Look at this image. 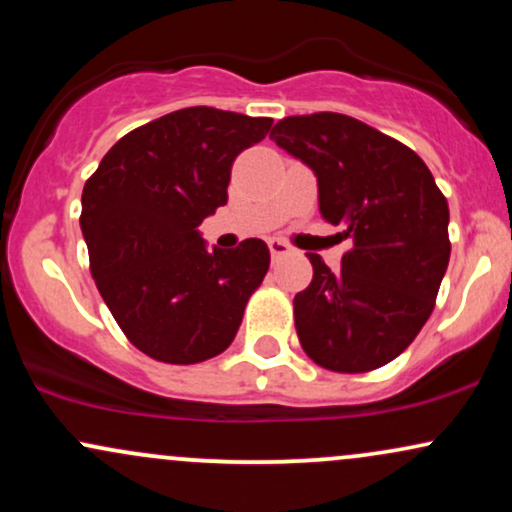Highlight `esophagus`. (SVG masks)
I'll use <instances>...</instances> for the list:
<instances>
[{
  "mask_svg": "<svg viewBox=\"0 0 512 512\" xmlns=\"http://www.w3.org/2000/svg\"><path fill=\"white\" fill-rule=\"evenodd\" d=\"M269 252H272V257L276 260V257H284V255H289L291 252V248L289 245L284 243V240H279V238H269Z\"/></svg>",
  "mask_w": 512,
  "mask_h": 512,
  "instance_id": "34e87169",
  "label": "esophagus"
}]
</instances>
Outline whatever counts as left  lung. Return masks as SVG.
Listing matches in <instances>:
<instances>
[{
	"mask_svg": "<svg viewBox=\"0 0 512 512\" xmlns=\"http://www.w3.org/2000/svg\"><path fill=\"white\" fill-rule=\"evenodd\" d=\"M269 137L313 170L322 219L351 243L337 272L308 252L313 281L293 298L305 354L337 373L385 366L426 325L448 269L443 192L409 146L356 117H284Z\"/></svg>",
	"mask_w": 512,
	"mask_h": 512,
	"instance_id": "obj_1",
	"label": "left lung"
}]
</instances>
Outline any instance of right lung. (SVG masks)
<instances>
[{
    "instance_id": "right-lung-1",
    "label": "right lung",
    "mask_w": 512,
    "mask_h": 512,
    "mask_svg": "<svg viewBox=\"0 0 512 512\" xmlns=\"http://www.w3.org/2000/svg\"><path fill=\"white\" fill-rule=\"evenodd\" d=\"M272 117L175 110L125 134L81 195L91 274L105 305L146 356L207 361L231 346L269 248H207L199 226L228 202L236 156L262 142Z\"/></svg>"
}]
</instances>
